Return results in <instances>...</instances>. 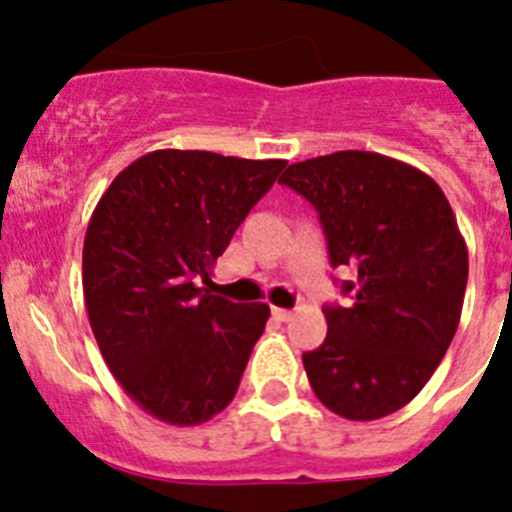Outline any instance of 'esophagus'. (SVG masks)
<instances>
[{
  "label": "esophagus",
  "instance_id": "obj_1",
  "mask_svg": "<svg viewBox=\"0 0 512 512\" xmlns=\"http://www.w3.org/2000/svg\"><path fill=\"white\" fill-rule=\"evenodd\" d=\"M271 315H274V320H279V323L292 320V310H284V307H271Z\"/></svg>",
  "mask_w": 512,
  "mask_h": 512
}]
</instances>
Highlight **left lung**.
<instances>
[{
	"mask_svg": "<svg viewBox=\"0 0 512 512\" xmlns=\"http://www.w3.org/2000/svg\"><path fill=\"white\" fill-rule=\"evenodd\" d=\"M323 225L351 305H325L328 336L302 354L325 408L377 420L405 408L441 364L459 328L469 277L467 243L446 194L397 158L338 151L292 164L279 179Z\"/></svg>",
	"mask_w": 512,
	"mask_h": 512,
	"instance_id": "1",
	"label": "left lung"
}]
</instances>
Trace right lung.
<instances>
[{
  "label": "right lung",
  "mask_w": 512,
  "mask_h": 512,
  "mask_svg": "<svg viewBox=\"0 0 512 512\" xmlns=\"http://www.w3.org/2000/svg\"><path fill=\"white\" fill-rule=\"evenodd\" d=\"M284 166L151 151L94 207L81 264L89 325L125 395L153 418L200 425L238 392L269 305L197 284H210L217 256Z\"/></svg>",
  "instance_id": "right-lung-1"
}]
</instances>
